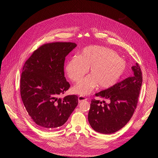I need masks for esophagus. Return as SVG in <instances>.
Instances as JSON below:
<instances>
[{
    "label": "esophagus",
    "instance_id": "esophagus-1",
    "mask_svg": "<svg viewBox=\"0 0 158 158\" xmlns=\"http://www.w3.org/2000/svg\"><path fill=\"white\" fill-rule=\"evenodd\" d=\"M86 100H87V98H86V97H85L84 96H81V95H80V96H79V97H78V101H79V102H81L83 101H86Z\"/></svg>",
    "mask_w": 158,
    "mask_h": 158
}]
</instances>
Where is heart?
Wrapping results in <instances>:
<instances>
[{
	"label": "heart",
	"mask_w": 158,
	"mask_h": 158,
	"mask_svg": "<svg viewBox=\"0 0 158 158\" xmlns=\"http://www.w3.org/2000/svg\"><path fill=\"white\" fill-rule=\"evenodd\" d=\"M127 62L110 48L89 46L67 61L65 71L69 79L78 82L89 69L90 75L82 79L73 88L75 94L87 95L98 86L101 89L112 87L127 69Z\"/></svg>",
	"instance_id": "1"
}]
</instances>
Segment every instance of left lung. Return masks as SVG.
Segmentation results:
<instances>
[{
	"label": "left lung",
	"mask_w": 158,
	"mask_h": 158,
	"mask_svg": "<svg viewBox=\"0 0 158 158\" xmlns=\"http://www.w3.org/2000/svg\"><path fill=\"white\" fill-rule=\"evenodd\" d=\"M131 69L133 72L131 77L95 94L96 97L107 99L109 104L95 98L91 101L88 118L95 131L106 135L114 133L125 126L132 117L136 108L143 79L138 63Z\"/></svg>",
	"instance_id": "left-lung-1"
}]
</instances>
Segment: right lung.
<instances>
[{"label":"right lung","mask_w":158,"mask_h":158,"mask_svg":"<svg viewBox=\"0 0 158 158\" xmlns=\"http://www.w3.org/2000/svg\"><path fill=\"white\" fill-rule=\"evenodd\" d=\"M77 46L71 42L44 44L25 63L20 95L29 117L44 130L62 126L78 104L76 95L61 98L70 86L64 77L65 57Z\"/></svg>","instance_id":"1"}]
</instances>
